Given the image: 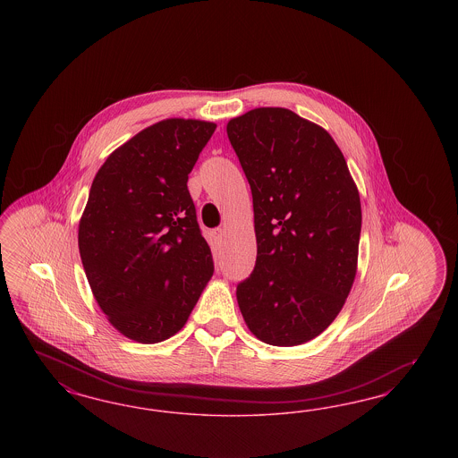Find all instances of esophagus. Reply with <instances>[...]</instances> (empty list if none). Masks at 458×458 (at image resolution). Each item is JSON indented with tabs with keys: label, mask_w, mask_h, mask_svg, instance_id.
I'll return each instance as SVG.
<instances>
[{
	"label": "esophagus",
	"mask_w": 458,
	"mask_h": 458,
	"mask_svg": "<svg viewBox=\"0 0 458 458\" xmlns=\"http://www.w3.org/2000/svg\"><path fill=\"white\" fill-rule=\"evenodd\" d=\"M223 235H225V232H223L222 228H218V230L213 232V238H215L216 242H222Z\"/></svg>",
	"instance_id": "esophagus-1"
}]
</instances>
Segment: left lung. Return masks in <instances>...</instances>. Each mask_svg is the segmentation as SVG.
I'll list each match as a JSON object with an SVG mask.
<instances>
[{
  "mask_svg": "<svg viewBox=\"0 0 458 458\" xmlns=\"http://www.w3.org/2000/svg\"><path fill=\"white\" fill-rule=\"evenodd\" d=\"M253 198L257 264L236 301L250 333L299 346L341 312L358 272L360 199L331 134L284 107L228 121Z\"/></svg>",
  "mask_w": 458,
  "mask_h": 458,
  "instance_id": "1",
  "label": "left lung"
}]
</instances>
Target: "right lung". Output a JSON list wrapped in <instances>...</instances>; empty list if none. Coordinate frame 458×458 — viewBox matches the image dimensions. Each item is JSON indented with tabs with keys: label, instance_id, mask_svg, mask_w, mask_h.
<instances>
[{
	"label": "right lung",
	"instance_id": "obj_1",
	"mask_svg": "<svg viewBox=\"0 0 458 458\" xmlns=\"http://www.w3.org/2000/svg\"><path fill=\"white\" fill-rule=\"evenodd\" d=\"M216 124L171 117L109 154L79 223L98 307L119 333L156 344L180 333L213 276L188 174Z\"/></svg>",
	"mask_w": 458,
	"mask_h": 458
}]
</instances>
